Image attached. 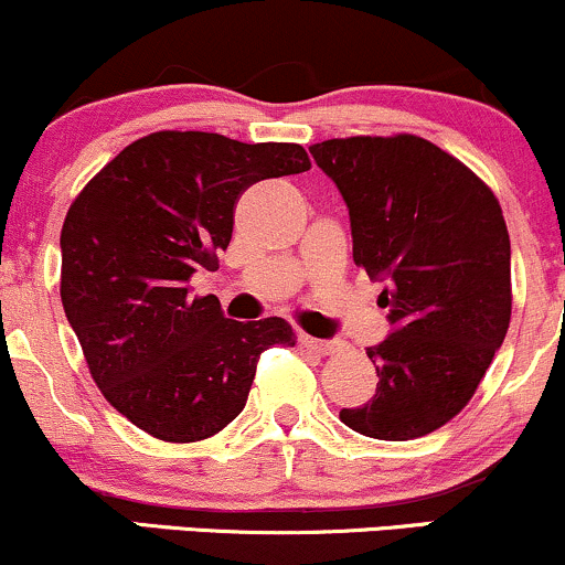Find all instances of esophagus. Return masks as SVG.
Here are the masks:
<instances>
[{
  "label": "esophagus",
  "instance_id": "1",
  "mask_svg": "<svg viewBox=\"0 0 565 565\" xmlns=\"http://www.w3.org/2000/svg\"><path fill=\"white\" fill-rule=\"evenodd\" d=\"M302 345L308 350H313V353L319 355H332V353H340L342 348H345V342L342 340H319V337H302Z\"/></svg>",
  "mask_w": 565,
  "mask_h": 565
}]
</instances>
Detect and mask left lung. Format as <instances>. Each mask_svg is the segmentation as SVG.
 Returning a JSON list of instances; mask_svg holds the SVG:
<instances>
[{
    "mask_svg": "<svg viewBox=\"0 0 565 565\" xmlns=\"http://www.w3.org/2000/svg\"><path fill=\"white\" fill-rule=\"evenodd\" d=\"M350 215L353 260L382 281L391 334L366 348L377 391L350 430L412 440L462 412L510 327V236L494 193L417 135L310 146Z\"/></svg>",
    "mask_w": 565,
    "mask_h": 565,
    "instance_id": "8db88e82",
    "label": "left lung"
}]
</instances>
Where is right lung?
Masks as SVG:
<instances>
[{
	"label": "right lung",
	"instance_id": "1",
	"mask_svg": "<svg viewBox=\"0 0 565 565\" xmlns=\"http://www.w3.org/2000/svg\"><path fill=\"white\" fill-rule=\"evenodd\" d=\"M310 170L297 142L153 132L84 185L61 231V300L89 374L116 412L172 444L210 438L242 414L270 345H295L284 319H225L191 276L228 249L249 185Z\"/></svg>",
	"mask_w": 565,
	"mask_h": 565
}]
</instances>
